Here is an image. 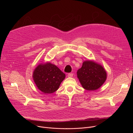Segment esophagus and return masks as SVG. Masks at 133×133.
<instances>
[{
    "label": "esophagus",
    "instance_id": "1",
    "mask_svg": "<svg viewBox=\"0 0 133 133\" xmlns=\"http://www.w3.org/2000/svg\"><path fill=\"white\" fill-rule=\"evenodd\" d=\"M72 76H73V74L72 73H69V74H68V77H72Z\"/></svg>",
    "mask_w": 133,
    "mask_h": 133
}]
</instances>
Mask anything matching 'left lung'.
Returning a JSON list of instances; mask_svg holds the SVG:
<instances>
[{"label":"left lung","mask_w":133,"mask_h":133,"mask_svg":"<svg viewBox=\"0 0 133 133\" xmlns=\"http://www.w3.org/2000/svg\"><path fill=\"white\" fill-rule=\"evenodd\" d=\"M77 77L83 87L87 90L98 89L105 82L107 74L100 65L92 61H85L77 70Z\"/></svg>","instance_id":"1"}]
</instances>
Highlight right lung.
<instances>
[{
    "label": "right lung",
    "mask_w": 133,
    "mask_h": 133,
    "mask_svg": "<svg viewBox=\"0 0 133 133\" xmlns=\"http://www.w3.org/2000/svg\"><path fill=\"white\" fill-rule=\"evenodd\" d=\"M32 77L39 90L45 94H51L58 89L65 78V74L56 66L47 63L38 66Z\"/></svg>",
    "instance_id": "obj_1"
}]
</instances>
